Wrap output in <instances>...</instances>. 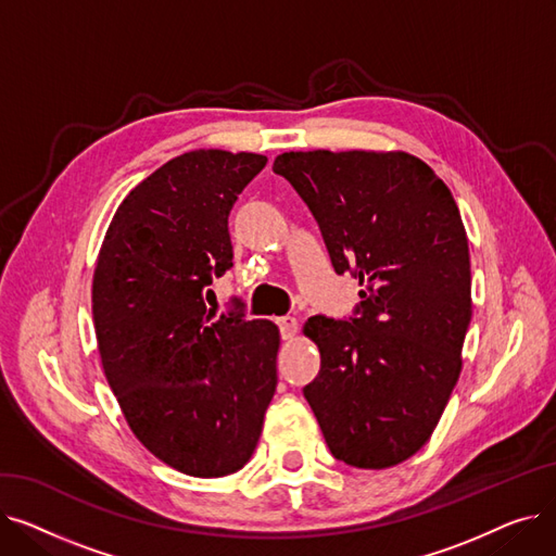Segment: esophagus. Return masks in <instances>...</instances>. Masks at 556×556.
I'll use <instances>...</instances> for the list:
<instances>
[{
    "instance_id": "1",
    "label": "esophagus",
    "mask_w": 556,
    "mask_h": 556,
    "mask_svg": "<svg viewBox=\"0 0 556 556\" xmlns=\"http://www.w3.org/2000/svg\"><path fill=\"white\" fill-rule=\"evenodd\" d=\"M277 327L281 331V338L283 340H290L295 333H298V319L293 315H283V317H277Z\"/></svg>"
}]
</instances>
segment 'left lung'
Wrapping results in <instances>:
<instances>
[{
  "label": "left lung",
  "instance_id": "left-lung-1",
  "mask_svg": "<svg viewBox=\"0 0 556 556\" xmlns=\"http://www.w3.org/2000/svg\"><path fill=\"white\" fill-rule=\"evenodd\" d=\"M273 170L308 204L336 273L363 286L352 317L304 325L323 358L304 396L336 459L388 469L428 442L459 378L471 323L459 210L407 153H283Z\"/></svg>",
  "mask_w": 556,
  "mask_h": 556
}]
</instances>
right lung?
I'll return each mask as SVG.
<instances>
[{
    "label": "right lung",
    "mask_w": 556,
    "mask_h": 556,
    "mask_svg": "<svg viewBox=\"0 0 556 556\" xmlns=\"http://www.w3.org/2000/svg\"><path fill=\"white\" fill-rule=\"evenodd\" d=\"M266 162L216 149L173 157L119 204L97 261L108 383L137 440L195 478L243 469L277 388L279 329L204 304L231 268L229 212Z\"/></svg>",
    "instance_id": "add662e5"
}]
</instances>
